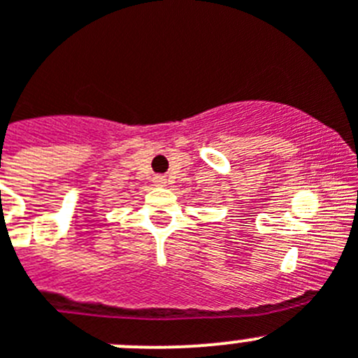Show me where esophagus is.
Segmentation results:
<instances>
[{"label": "esophagus", "instance_id": "esophagus-1", "mask_svg": "<svg viewBox=\"0 0 358 358\" xmlns=\"http://www.w3.org/2000/svg\"><path fill=\"white\" fill-rule=\"evenodd\" d=\"M153 182H155V185H166V176L157 175L155 178H153Z\"/></svg>", "mask_w": 358, "mask_h": 358}]
</instances>
